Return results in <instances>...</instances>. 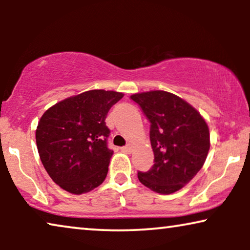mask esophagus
<instances>
[{
    "instance_id": "34e87169",
    "label": "esophagus",
    "mask_w": 250,
    "mask_h": 250,
    "mask_svg": "<svg viewBox=\"0 0 250 250\" xmlns=\"http://www.w3.org/2000/svg\"><path fill=\"white\" fill-rule=\"evenodd\" d=\"M122 150L124 152H127V153H131L132 152V146L131 145H126L125 146H123Z\"/></svg>"
}]
</instances>
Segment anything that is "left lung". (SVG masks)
<instances>
[{"label": "left lung", "instance_id": "left-lung-1", "mask_svg": "<svg viewBox=\"0 0 250 250\" xmlns=\"http://www.w3.org/2000/svg\"><path fill=\"white\" fill-rule=\"evenodd\" d=\"M150 122V142L155 155L139 181L155 192L169 194L190 182L203 167L209 150V129L196 109L165 91L131 95Z\"/></svg>", "mask_w": 250, "mask_h": 250}]
</instances>
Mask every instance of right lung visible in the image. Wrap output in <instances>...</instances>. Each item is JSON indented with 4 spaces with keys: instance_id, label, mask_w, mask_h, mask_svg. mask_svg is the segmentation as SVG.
I'll use <instances>...</instances> for the list:
<instances>
[{
    "instance_id": "obj_1",
    "label": "right lung",
    "mask_w": 250,
    "mask_h": 250,
    "mask_svg": "<svg viewBox=\"0 0 250 250\" xmlns=\"http://www.w3.org/2000/svg\"><path fill=\"white\" fill-rule=\"evenodd\" d=\"M123 97L114 91H87L58 102L41 117L36 129L41 162L63 190L82 194L104 181L112 156L104 121Z\"/></svg>"
}]
</instances>
